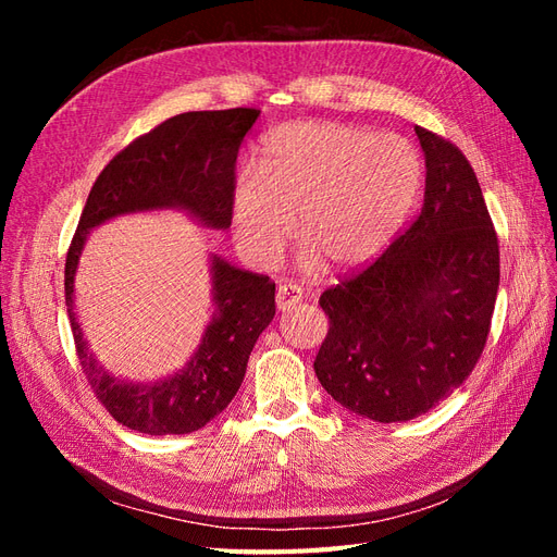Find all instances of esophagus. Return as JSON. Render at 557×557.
<instances>
[{
    "mask_svg": "<svg viewBox=\"0 0 557 557\" xmlns=\"http://www.w3.org/2000/svg\"><path fill=\"white\" fill-rule=\"evenodd\" d=\"M301 288H297V285H288V283H283V285H278V290H276V307H278V311H290L293 307H297L299 301H301Z\"/></svg>",
    "mask_w": 557,
    "mask_h": 557,
    "instance_id": "esophagus-1",
    "label": "esophagus"
}]
</instances>
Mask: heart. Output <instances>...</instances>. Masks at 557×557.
Returning a JSON list of instances; mask_svg holds the SVG:
<instances>
[{"instance_id":"1","label":"heart","mask_w":557,"mask_h":557,"mask_svg":"<svg viewBox=\"0 0 557 557\" xmlns=\"http://www.w3.org/2000/svg\"><path fill=\"white\" fill-rule=\"evenodd\" d=\"M423 166L395 134L334 121L278 125L260 144L258 174L232 190L234 239L256 264H274L295 230L301 262L358 269L379 258L407 221Z\"/></svg>"}]
</instances>
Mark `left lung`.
Returning a JSON list of instances; mask_svg holds the SVG:
<instances>
[{"mask_svg": "<svg viewBox=\"0 0 557 557\" xmlns=\"http://www.w3.org/2000/svg\"><path fill=\"white\" fill-rule=\"evenodd\" d=\"M425 199L356 276L320 295L330 330L313 369L348 411L376 423L428 413L476 367L499 288V244L462 150L416 125Z\"/></svg>", "mask_w": 557, "mask_h": 557, "instance_id": "1", "label": "left lung"}]
</instances>
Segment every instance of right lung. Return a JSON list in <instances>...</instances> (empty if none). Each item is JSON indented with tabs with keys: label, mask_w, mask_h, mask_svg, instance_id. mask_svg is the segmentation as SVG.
<instances>
[{
	"label": "right lung",
	"mask_w": 557,
	"mask_h": 557,
	"mask_svg": "<svg viewBox=\"0 0 557 557\" xmlns=\"http://www.w3.org/2000/svg\"><path fill=\"white\" fill-rule=\"evenodd\" d=\"M258 109L190 111L164 121L123 148L97 176L81 213L64 264L66 313L76 356L92 393L129 430L188 434L205 428L237 395L252 346L276 313V283L244 272L213 256L215 313L201 344L174 376L158 383H127L111 376L83 339L74 313V276L92 227L115 215L183 209L213 230L232 225L234 164Z\"/></svg>",
	"instance_id": "add662e5"
}]
</instances>
